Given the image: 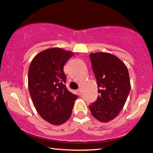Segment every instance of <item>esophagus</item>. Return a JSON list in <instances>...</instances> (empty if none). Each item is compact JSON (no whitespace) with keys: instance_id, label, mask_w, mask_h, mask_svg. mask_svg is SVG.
<instances>
[{"instance_id":"34e87169","label":"esophagus","mask_w":153,"mask_h":153,"mask_svg":"<svg viewBox=\"0 0 153 153\" xmlns=\"http://www.w3.org/2000/svg\"><path fill=\"white\" fill-rule=\"evenodd\" d=\"M76 92H77V94H78V95H81V89H78V90H76Z\"/></svg>"}]
</instances>
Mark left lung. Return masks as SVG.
I'll return each mask as SVG.
<instances>
[{
    "label": "left lung",
    "mask_w": 153,
    "mask_h": 153,
    "mask_svg": "<svg viewBox=\"0 0 153 153\" xmlns=\"http://www.w3.org/2000/svg\"><path fill=\"white\" fill-rule=\"evenodd\" d=\"M90 58L99 94L89 107L96 119L107 123L119 114L127 99L131 90L128 71L125 64L111 54L91 53Z\"/></svg>",
    "instance_id": "obj_1"
}]
</instances>
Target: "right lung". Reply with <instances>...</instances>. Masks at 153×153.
Segmentation results:
<instances>
[{"mask_svg": "<svg viewBox=\"0 0 153 153\" xmlns=\"http://www.w3.org/2000/svg\"><path fill=\"white\" fill-rule=\"evenodd\" d=\"M73 56L70 51L53 48L37 55L28 73L29 93L40 116L59 125L70 118L77 96L67 90L63 65Z\"/></svg>", "mask_w": 153, "mask_h": 153, "instance_id": "1", "label": "right lung"}]
</instances>
